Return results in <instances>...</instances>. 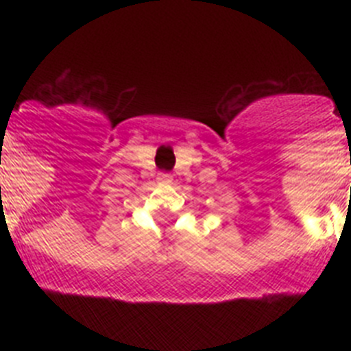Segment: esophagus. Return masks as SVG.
<instances>
[{"instance_id": "obj_1", "label": "esophagus", "mask_w": 351, "mask_h": 351, "mask_svg": "<svg viewBox=\"0 0 351 351\" xmlns=\"http://www.w3.org/2000/svg\"><path fill=\"white\" fill-rule=\"evenodd\" d=\"M158 181H160V182H170V181H172V176H170V173H167V172H160V173H158Z\"/></svg>"}]
</instances>
